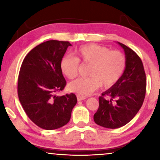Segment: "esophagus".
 I'll list each match as a JSON object with an SVG mask.
<instances>
[{"mask_svg":"<svg viewBox=\"0 0 160 160\" xmlns=\"http://www.w3.org/2000/svg\"><path fill=\"white\" fill-rule=\"evenodd\" d=\"M76 97H77L78 101H81V100H83L86 99V97H84V96H82V95H76Z\"/></svg>","mask_w":160,"mask_h":160,"instance_id":"1","label":"esophagus"}]
</instances>
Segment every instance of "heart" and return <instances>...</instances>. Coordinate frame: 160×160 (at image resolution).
<instances>
[{
	"label": "heart",
	"instance_id": "1",
	"mask_svg": "<svg viewBox=\"0 0 160 160\" xmlns=\"http://www.w3.org/2000/svg\"><path fill=\"white\" fill-rule=\"evenodd\" d=\"M75 58L65 56L60 61L63 75L73 79L78 75L79 63L89 65L87 75L72 82L68 89L82 96H87L101 86L111 88L122 78L127 65L124 54L118 50H110L104 46L89 43L74 51Z\"/></svg>",
	"mask_w": 160,
	"mask_h": 160
}]
</instances>
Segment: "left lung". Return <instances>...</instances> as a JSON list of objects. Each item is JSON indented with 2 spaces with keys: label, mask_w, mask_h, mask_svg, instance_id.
Instances as JSON below:
<instances>
[{
  "label": "left lung",
  "mask_w": 160,
  "mask_h": 160,
  "mask_svg": "<svg viewBox=\"0 0 160 160\" xmlns=\"http://www.w3.org/2000/svg\"><path fill=\"white\" fill-rule=\"evenodd\" d=\"M125 53L127 65L122 78L99 97V108L94 121L103 128L116 129L132 120L143 105L146 77L140 57L123 43L118 42Z\"/></svg>",
  "instance_id": "obj_1"
}]
</instances>
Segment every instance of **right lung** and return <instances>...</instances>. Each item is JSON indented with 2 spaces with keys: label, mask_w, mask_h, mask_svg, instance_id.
<instances>
[{
  "label": "right lung",
  "mask_w": 160,
  "mask_h": 160,
  "mask_svg": "<svg viewBox=\"0 0 160 160\" xmlns=\"http://www.w3.org/2000/svg\"><path fill=\"white\" fill-rule=\"evenodd\" d=\"M69 46L68 41H47L33 48L22 63L17 82L19 102L29 119L44 130L65 125L77 102L73 93L56 95L66 85L60 61Z\"/></svg>",
  "instance_id": "add662e5"
}]
</instances>
